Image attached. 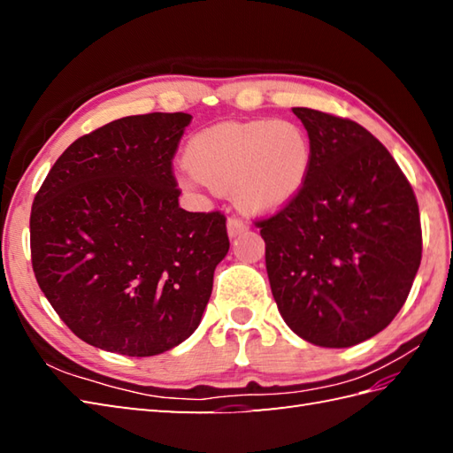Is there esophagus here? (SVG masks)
I'll use <instances>...</instances> for the list:
<instances>
[{
    "mask_svg": "<svg viewBox=\"0 0 453 453\" xmlns=\"http://www.w3.org/2000/svg\"><path fill=\"white\" fill-rule=\"evenodd\" d=\"M247 229V226L243 224L242 219H237V218H229L227 219V235L229 237H237L239 234H243Z\"/></svg>",
    "mask_w": 453,
    "mask_h": 453,
    "instance_id": "1",
    "label": "esophagus"
}]
</instances>
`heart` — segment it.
Instances as JSON below:
<instances>
[{"label":"heart","mask_w":453,"mask_h":453,"mask_svg":"<svg viewBox=\"0 0 453 453\" xmlns=\"http://www.w3.org/2000/svg\"><path fill=\"white\" fill-rule=\"evenodd\" d=\"M311 161V140L297 122H219L188 140L179 180L187 188L232 192L245 214L268 216L302 195Z\"/></svg>","instance_id":"heart-1"}]
</instances>
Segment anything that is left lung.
<instances>
[{"label":"left lung","instance_id":"left-lung-1","mask_svg":"<svg viewBox=\"0 0 453 453\" xmlns=\"http://www.w3.org/2000/svg\"><path fill=\"white\" fill-rule=\"evenodd\" d=\"M311 140L303 192L257 221L282 319L303 341L349 349L386 329L420 266L418 204L380 140L352 120L292 109Z\"/></svg>","mask_w":453,"mask_h":453}]
</instances>
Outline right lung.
I'll list each match as a JSON object with an SVG mask.
<instances>
[{"label": "right lung", "mask_w": 453, "mask_h": 453, "mask_svg": "<svg viewBox=\"0 0 453 453\" xmlns=\"http://www.w3.org/2000/svg\"><path fill=\"white\" fill-rule=\"evenodd\" d=\"M187 112L112 120L75 140L31 210L36 282L73 334L156 356L200 325L229 251L219 211H187L171 171Z\"/></svg>", "instance_id": "right-lung-1"}]
</instances>
